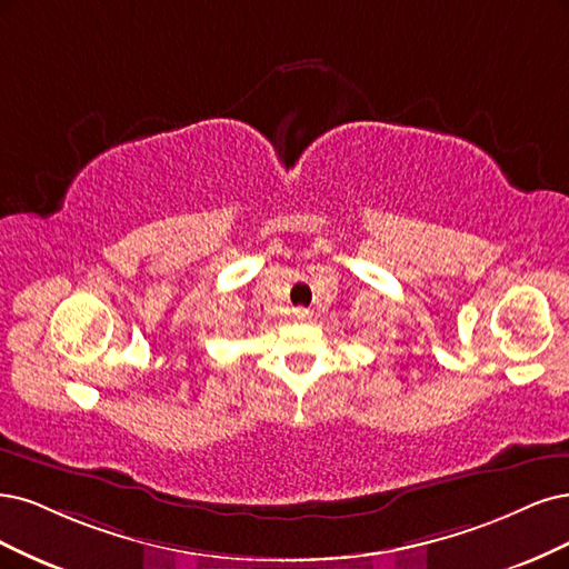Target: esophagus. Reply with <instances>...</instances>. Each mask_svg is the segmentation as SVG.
<instances>
[{"mask_svg": "<svg viewBox=\"0 0 569 569\" xmlns=\"http://www.w3.org/2000/svg\"><path fill=\"white\" fill-rule=\"evenodd\" d=\"M309 317H311V311L305 309V307L292 309V319H296V321H309Z\"/></svg>", "mask_w": 569, "mask_h": 569, "instance_id": "34e87169", "label": "esophagus"}]
</instances>
